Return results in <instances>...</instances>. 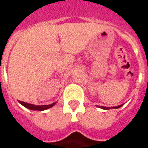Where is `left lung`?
<instances>
[{"instance_id":"1","label":"left lung","mask_w":148,"mask_h":148,"mask_svg":"<svg viewBox=\"0 0 148 148\" xmlns=\"http://www.w3.org/2000/svg\"><path fill=\"white\" fill-rule=\"evenodd\" d=\"M122 106H123V105H119V106H114V107H112V108H114V109H118V108H119V107H121ZM99 107L102 108V109H104V110H109V109H110V107H106V106H99Z\"/></svg>"}]
</instances>
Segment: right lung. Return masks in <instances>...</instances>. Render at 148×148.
Listing matches in <instances>:
<instances>
[{
	"instance_id": "add662e5",
	"label": "right lung",
	"mask_w": 148,
	"mask_h": 148,
	"mask_svg": "<svg viewBox=\"0 0 148 148\" xmlns=\"http://www.w3.org/2000/svg\"><path fill=\"white\" fill-rule=\"evenodd\" d=\"M19 103L24 106L25 107H26L28 109H30V110H45L49 109L50 107H52L55 105L56 103H53L52 104H49V105H42V106H36V105H34V104H29V103H25V102H21V101H19Z\"/></svg>"
}]
</instances>
